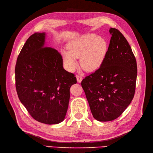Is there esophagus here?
<instances>
[{
    "label": "esophagus",
    "mask_w": 153,
    "mask_h": 153,
    "mask_svg": "<svg viewBox=\"0 0 153 153\" xmlns=\"http://www.w3.org/2000/svg\"><path fill=\"white\" fill-rule=\"evenodd\" d=\"M76 79H77V82H78L80 83V82H82L83 78H82V77L81 76H80V75H76Z\"/></svg>",
    "instance_id": "34e87169"
}]
</instances>
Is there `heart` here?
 I'll return each instance as SVG.
<instances>
[{
    "label": "heart",
    "mask_w": 153,
    "mask_h": 153,
    "mask_svg": "<svg viewBox=\"0 0 153 153\" xmlns=\"http://www.w3.org/2000/svg\"><path fill=\"white\" fill-rule=\"evenodd\" d=\"M105 39L94 34H87L69 41L67 50H62L64 65L69 71L77 66L80 58L81 68L87 72L95 71L102 66L108 52Z\"/></svg>",
    "instance_id": "b5f03b06"
}]
</instances>
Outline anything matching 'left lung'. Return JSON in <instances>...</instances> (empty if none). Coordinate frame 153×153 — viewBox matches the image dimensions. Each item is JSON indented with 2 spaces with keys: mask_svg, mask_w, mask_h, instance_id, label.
<instances>
[{
  "mask_svg": "<svg viewBox=\"0 0 153 153\" xmlns=\"http://www.w3.org/2000/svg\"><path fill=\"white\" fill-rule=\"evenodd\" d=\"M109 32L112 37L102 66L81 82L92 115L103 122L117 119L130 104L137 75L136 59L126 39L116 29Z\"/></svg>",
  "mask_w": 153,
  "mask_h": 153,
  "instance_id": "left-lung-1",
  "label": "left lung"
}]
</instances>
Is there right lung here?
<instances>
[{
  "instance_id": "obj_1",
  "label": "right lung",
  "mask_w": 153,
  "mask_h": 153,
  "mask_svg": "<svg viewBox=\"0 0 153 153\" xmlns=\"http://www.w3.org/2000/svg\"><path fill=\"white\" fill-rule=\"evenodd\" d=\"M45 34L36 32L27 39L17 58V94L36 121L47 124L62 122L68 110L71 86L76 83L63 68L57 50L45 47Z\"/></svg>"
}]
</instances>
